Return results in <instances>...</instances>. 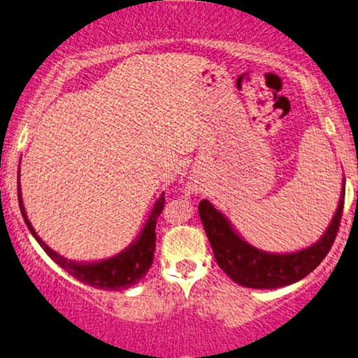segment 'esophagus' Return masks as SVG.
Returning <instances> with one entry per match:
<instances>
[{
    "mask_svg": "<svg viewBox=\"0 0 358 358\" xmlns=\"http://www.w3.org/2000/svg\"><path fill=\"white\" fill-rule=\"evenodd\" d=\"M195 190H196V187H195Z\"/></svg>",
    "mask_w": 358,
    "mask_h": 358,
    "instance_id": "1",
    "label": "esophagus"
}]
</instances>
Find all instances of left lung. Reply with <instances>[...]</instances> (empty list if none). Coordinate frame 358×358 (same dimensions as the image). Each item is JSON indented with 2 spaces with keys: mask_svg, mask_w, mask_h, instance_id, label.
I'll return each mask as SVG.
<instances>
[{
  "mask_svg": "<svg viewBox=\"0 0 358 358\" xmlns=\"http://www.w3.org/2000/svg\"><path fill=\"white\" fill-rule=\"evenodd\" d=\"M343 200L345 178L338 207L327 231L315 244L293 252H268L254 248L232 227L225 213L213 207L207 199L199 203V213L217 264L234 282L254 289H276L298 282L323 261L338 232Z\"/></svg>",
  "mask_w": 358,
  "mask_h": 358,
  "instance_id": "8db88e82",
  "label": "left lung"
}]
</instances>
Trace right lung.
Masks as SVG:
<instances>
[{
    "label": "right lung",
    "instance_id": "obj_1",
    "mask_svg": "<svg viewBox=\"0 0 358 358\" xmlns=\"http://www.w3.org/2000/svg\"><path fill=\"white\" fill-rule=\"evenodd\" d=\"M18 203L28 231L31 232L35 241L42 245L45 252L50 256V259L55 264H59L60 268L67 271L71 276L85 282V285L97 287V289H126V287L134 286L136 282L141 281V279L146 276L148 271H150L151 264H153V254L156 245V220H158L159 213L163 210V205H165L163 193L155 202L153 208H151L150 215H148L145 225H143L141 232L138 234L136 239L131 242L126 249H122L121 252H117L116 256L101 259V261H72V259L60 256L59 252H55L52 248H48V245L40 239L38 234L35 232L34 225L28 220L27 210H24L22 187H20V171Z\"/></svg>",
    "mask_w": 358,
    "mask_h": 358
}]
</instances>
